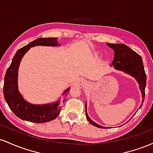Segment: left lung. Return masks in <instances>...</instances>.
<instances>
[{"instance_id":"obj_1","label":"left lung","mask_w":153,"mask_h":153,"mask_svg":"<svg viewBox=\"0 0 153 153\" xmlns=\"http://www.w3.org/2000/svg\"><path fill=\"white\" fill-rule=\"evenodd\" d=\"M108 46L114 51V58L111 65L117 70L126 72L131 75L137 80L140 84V90L142 94V102L145 100V87L147 77L144 68L143 62L142 57L135 51H132L127 45L123 44H112L106 43ZM141 105L140 108L142 107ZM85 114L86 117L91 124L98 128H104L105 127L101 126L94 122L90 119L87 112V102L85 104ZM107 128V127H106Z\"/></svg>"}]
</instances>
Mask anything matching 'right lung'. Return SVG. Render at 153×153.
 <instances>
[{
	"label": "right lung",
	"instance_id": "right-lung-1",
	"mask_svg": "<svg viewBox=\"0 0 153 153\" xmlns=\"http://www.w3.org/2000/svg\"><path fill=\"white\" fill-rule=\"evenodd\" d=\"M58 45L57 37L36 39L17 51L13 56L11 65L6 71L3 85V95L5 100L13 114L22 120L39 123L48 122L55 119L61 112L62 103H60V100L53 104L41 105L30 104L27 102L19 93L17 85L19 66L22 57L27 51L30 48L37 45L56 46ZM69 90L70 88H68L63 92L64 98L63 102H64Z\"/></svg>",
	"mask_w": 153,
	"mask_h": 153
}]
</instances>
